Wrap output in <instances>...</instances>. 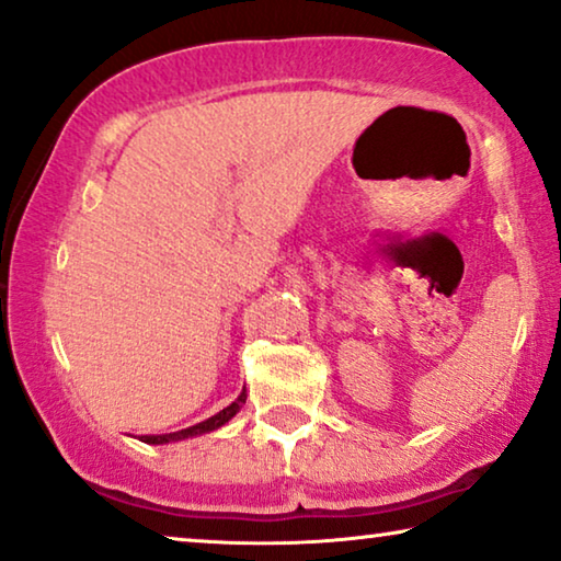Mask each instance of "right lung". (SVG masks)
<instances>
[{
	"instance_id": "right-lung-1",
	"label": "right lung",
	"mask_w": 561,
	"mask_h": 561,
	"mask_svg": "<svg viewBox=\"0 0 561 561\" xmlns=\"http://www.w3.org/2000/svg\"><path fill=\"white\" fill-rule=\"evenodd\" d=\"M247 403V388L239 392V398L233 400L231 405L224 408L211 417H206V421H201L196 425H191V428H183V431H175V433H163V436H140L144 443H150V446H163V443H175V440H186V438H196V436H204V433H211L216 428H221V425H227L233 415L241 411V405Z\"/></svg>"
}]
</instances>
